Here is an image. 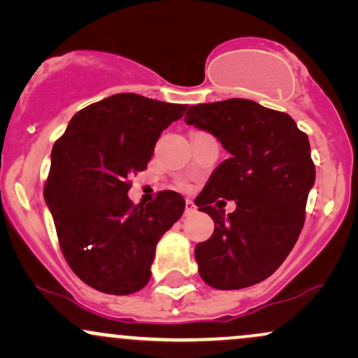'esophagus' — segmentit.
<instances>
[{"label": "esophagus", "mask_w": 358, "mask_h": 358, "mask_svg": "<svg viewBox=\"0 0 358 358\" xmlns=\"http://www.w3.org/2000/svg\"><path fill=\"white\" fill-rule=\"evenodd\" d=\"M195 203H193L192 200H187V202H185V215H192V213H195Z\"/></svg>", "instance_id": "obj_1"}]
</instances>
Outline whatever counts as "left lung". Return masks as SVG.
<instances>
[{
  "instance_id": "obj_1",
  "label": "left lung",
  "mask_w": 358,
  "mask_h": 358,
  "mask_svg": "<svg viewBox=\"0 0 358 358\" xmlns=\"http://www.w3.org/2000/svg\"><path fill=\"white\" fill-rule=\"evenodd\" d=\"M185 122L208 131L231 155L195 199L215 224L195 248L200 276L215 289L257 285L282 264L305 224L315 183L308 136L289 114L249 99L192 106ZM222 198L236 199V210L217 209Z\"/></svg>"
}]
</instances>
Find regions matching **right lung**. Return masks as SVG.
<instances>
[{"label": "right lung", "instance_id": "1", "mask_svg": "<svg viewBox=\"0 0 358 358\" xmlns=\"http://www.w3.org/2000/svg\"><path fill=\"white\" fill-rule=\"evenodd\" d=\"M187 106L114 94L76 114L52 150L43 188L62 254L85 285L131 294L148 285L158 241L182 217L185 200L165 190L148 205L127 196L163 129Z\"/></svg>", "mask_w": 358, "mask_h": 358}]
</instances>
